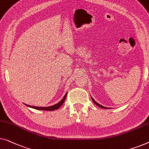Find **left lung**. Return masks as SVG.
I'll return each mask as SVG.
<instances>
[{"mask_svg": "<svg viewBox=\"0 0 149 149\" xmlns=\"http://www.w3.org/2000/svg\"><path fill=\"white\" fill-rule=\"evenodd\" d=\"M92 100H93V102H94L95 103V104H96L97 105V106H98V107H101V108H103V109H106V107H103V106H102V105H100V104H99V103H97V102H96V101H95V100H93V98H92Z\"/></svg>", "mask_w": 149, "mask_h": 149, "instance_id": "8db88e82", "label": "left lung"}]
</instances>
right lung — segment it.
<instances>
[{"label":"right lung","mask_w":149,"mask_h":149,"mask_svg":"<svg viewBox=\"0 0 149 149\" xmlns=\"http://www.w3.org/2000/svg\"><path fill=\"white\" fill-rule=\"evenodd\" d=\"M66 95H67V93H66V95H64L63 99H62V100L60 101L59 103H58L57 104H56V105H52V106H49V107H41L31 106V105H26L27 106H29L30 107H32V108L36 109H41V110H46V111H53V110H55V109H58L59 107L61 106L62 104H63L64 101H65V100H66Z\"/></svg>","instance_id":"add662e5"}]
</instances>
